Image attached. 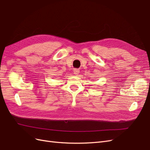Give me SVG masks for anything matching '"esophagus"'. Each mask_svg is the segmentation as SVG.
I'll use <instances>...</instances> for the list:
<instances>
[{
    "mask_svg": "<svg viewBox=\"0 0 150 150\" xmlns=\"http://www.w3.org/2000/svg\"><path fill=\"white\" fill-rule=\"evenodd\" d=\"M74 74L75 75H77L80 73V70L79 69H74Z\"/></svg>",
    "mask_w": 150,
    "mask_h": 150,
    "instance_id": "34e87169",
    "label": "esophagus"
}]
</instances>
